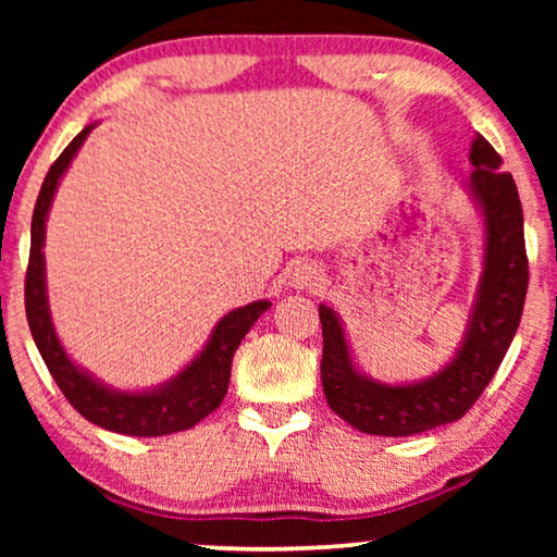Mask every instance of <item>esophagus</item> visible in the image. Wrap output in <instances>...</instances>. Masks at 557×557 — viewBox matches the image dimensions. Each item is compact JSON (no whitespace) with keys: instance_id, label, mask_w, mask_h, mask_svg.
Here are the masks:
<instances>
[{"instance_id":"esophagus-1","label":"esophagus","mask_w":557,"mask_h":557,"mask_svg":"<svg viewBox=\"0 0 557 557\" xmlns=\"http://www.w3.org/2000/svg\"><path fill=\"white\" fill-rule=\"evenodd\" d=\"M324 284V269L322 265H317V263H311V261H307V263H299L294 269V273H292V286L294 288H319Z\"/></svg>"}]
</instances>
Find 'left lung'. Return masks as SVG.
I'll use <instances>...</instances> for the list:
<instances>
[{
  "label": "left lung",
  "instance_id": "1",
  "mask_svg": "<svg viewBox=\"0 0 557 557\" xmlns=\"http://www.w3.org/2000/svg\"><path fill=\"white\" fill-rule=\"evenodd\" d=\"M469 162L474 172L461 187L482 220V273L467 330L446 364L421 380H375L355 362L342 317L319 304L326 403L342 421L370 436H413L459 421L490 385L520 326L528 294L520 195L512 174L499 172L502 157L482 134L471 139Z\"/></svg>",
  "mask_w": 557,
  "mask_h": 557
}]
</instances>
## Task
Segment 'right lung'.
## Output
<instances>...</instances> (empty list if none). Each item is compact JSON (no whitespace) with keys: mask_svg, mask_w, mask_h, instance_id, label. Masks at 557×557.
<instances>
[{"mask_svg":"<svg viewBox=\"0 0 557 557\" xmlns=\"http://www.w3.org/2000/svg\"><path fill=\"white\" fill-rule=\"evenodd\" d=\"M96 124H88L75 139L67 144L58 162L50 166L48 177L42 182L40 197L35 202L33 212V233H29V265L25 281V309L27 324L33 332V339L40 349L50 375L71 406L94 425H101L106 431L124 433V436H166L193 429L205 416H210L227 393L231 383V364L233 355L238 349L240 339L250 332V326L258 322V317L265 309H271L269 299L250 301L246 307L227 311L212 326L208 342L200 352L189 360L185 368L177 370L164 383L141 387V391H121L103 383L88 368H83L67 355L63 342L58 337L55 324L50 314L48 299V271H45V227L48 215L60 187V180L65 177L67 166L73 164L83 141L94 132Z\"/></svg>","mask_w":557,"mask_h":557,"instance_id":"right-lung-1","label":"right lung"}]
</instances>
